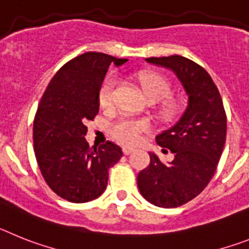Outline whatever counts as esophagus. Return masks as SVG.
<instances>
[{
    "label": "esophagus",
    "instance_id": "obj_1",
    "mask_svg": "<svg viewBox=\"0 0 249 249\" xmlns=\"http://www.w3.org/2000/svg\"><path fill=\"white\" fill-rule=\"evenodd\" d=\"M134 150H135V149L131 148V146H123V153H124L125 155H129L130 153H133Z\"/></svg>",
    "mask_w": 249,
    "mask_h": 249
}]
</instances>
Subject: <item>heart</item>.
I'll list each match as a JSON object with an SVG mask.
<instances>
[{
	"instance_id": "obj_1",
	"label": "heart",
	"mask_w": 249,
	"mask_h": 249,
	"mask_svg": "<svg viewBox=\"0 0 249 249\" xmlns=\"http://www.w3.org/2000/svg\"><path fill=\"white\" fill-rule=\"evenodd\" d=\"M142 91L145 92L150 101H161L172 92V84L165 76L157 72H144L139 76ZM118 77L111 73L104 80L99 90V101L101 107H109L114 99ZM150 129V124L144 119H133L122 116L110 124L109 131L112 137L123 144H137L142 139V133Z\"/></svg>"
}]
</instances>
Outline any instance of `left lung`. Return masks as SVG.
<instances>
[{
    "label": "left lung",
    "mask_w": 249,
    "mask_h": 249,
    "mask_svg": "<svg viewBox=\"0 0 249 249\" xmlns=\"http://www.w3.org/2000/svg\"><path fill=\"white\" fill-rule=\"evenodd\" d=\"M150 64L172 69L189 100L184 114L155 140L174 154L164 164L149 153L150 163L138 176V188L151 204L176 208L203 192L217 170L227 135V115L218 88L200 65L179 55L148 57Z\"/></svg>",
    "instance_id": "8db88e82"
}]
</instances>
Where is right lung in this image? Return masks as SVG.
Returning a JSON list of instances; mask_svg holds the SVG:
<instances>
[{
	"mask_svg": "<svg viewBox=\"0 0 249 249\" xmlns=\"http://www.w3.org/2000/svg\"><path fill=\"white\" fill-rule=\"evenodd\" d=\"M101 53L70 60L51 79L34 120V149L51 190L72 203L96 199L107 185L109 169L123 150L107 140L90 148L86 122L99 112V90L110 65L126 62Z\"/></svg>",
	"mask_w": 249,
	"mask_h": 249,
	"instance_id": "add662e5",
	"label": "right lung"
}]
</instances>
